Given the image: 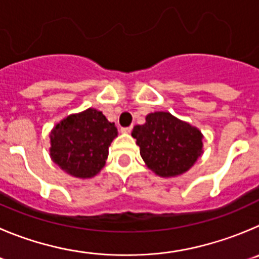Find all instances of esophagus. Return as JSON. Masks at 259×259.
<instances>
[{"label": "esophagus", "mask_w": 259, "mask_h": 259, "mask_svg": "<svg viewBox=\"0 0 259 259\" xmlns=\"http://www.w3.org/2000/svg\"><path fill=\"white\" fill-rule=\"evenodd\" d=\"M133 130V126H129V127H122L121 129V133H125V134H129L130 132Z\"/></svg>", "instance_id": "esophagus-1"}]
</instances>
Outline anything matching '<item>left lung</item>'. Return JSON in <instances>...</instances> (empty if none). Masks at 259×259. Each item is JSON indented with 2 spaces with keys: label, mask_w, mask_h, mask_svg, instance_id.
I'll use <instances>...</instances> for the list:
<instances>
[{
  "label": "left lung",
  "mask_w": 259,
  "mask_h": 259,
  "mask_svg": "<svg viewBox=\"0 0 259 259\" xmlns=\"http://www.w3.org/2000/svg\"><path fill=\"white\" fill-rule=\"evenodd\" d=\"M132 137L147 167L161 178L183 175L203 153L200 130L170 112L148 113L146 124L135 125Z\"/></svg>",
  "instance_id": "8db88e82"
}]
</instances>
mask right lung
Returning <instances> with one entry per match:
<instances>
[{"label": "right lung", "mask_w": 259, "mask_h": 259, "mask_svg": "<svg viewBox=\"0 0 259 259\" xmlns=\"http://www.w3.org/2000/svg\"><path fill=\"white\" fill-rule=\"evenodd\" d=\"M116 137L113 122L101 111L87 108L62 118L51 130V159L74 178L91 179L105 167L108 147Z\"/></svg>", "instance_id": "right-lung-1"}]
</instances>
